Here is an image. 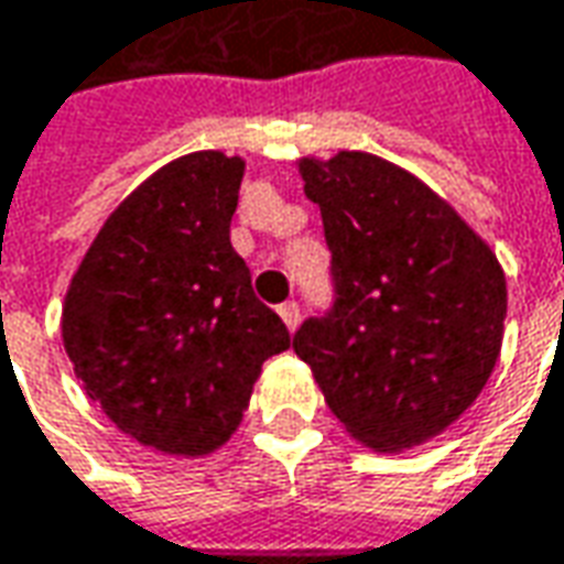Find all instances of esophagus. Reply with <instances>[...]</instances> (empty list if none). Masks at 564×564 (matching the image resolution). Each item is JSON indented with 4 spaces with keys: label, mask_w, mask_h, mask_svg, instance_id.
<instances>
[{
    "label": "esophagus",
    "mask_w": 564,
    "mask_h": 564,
    "mask_svg": "<svg viewBox=\"0 0 564 564\" xmlns=\"http://www.w3.org/2000/svg\"><path fill=\"white\" fill-rule=\"evenodd\" d=\"M278 315H281L290 330H296V324H300V302H283L281 308H278Z\"/></svg>",
    "instance_id": "esophagus-1"
}]
</instances>
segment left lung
<instances>
[{"instance_id": "left-lung-1", "label": "left lung", "mask_w": 564, "mask_h": 564, "mask_svg": "<svg viewBox=\"0 0 564 564\" xmlns=\"http://www.w3.org/2000/svg\"><path fill=\"white\" fill-rule=\"evenodd\" d=\"M334 300L293 349L361 443L399 453L449 427L502 346L506 278L490 246L409 171L368 152L302 159Z\"/></svg>"}]
</instances>
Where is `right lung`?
<instances>
[{"instance_id":"add662e5","label":"right lung","mask_w":564,"mask_h":564,"mask_svg":"<svg viewBox=\"0 0 564 564\" xmlns=\"http://www.w3.org/2000/svg\"><path fill=\"white\" fill-rule=\"evenodd\" d=\"M243 162L193 152L115 208L68 286L62 337L77 378L124 434L205 456L243 421L290 330L230 246Z\"/></svg>"}]
</instances>
